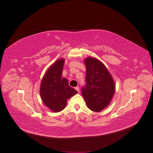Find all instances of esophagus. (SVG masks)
Instances as JSON below:
<instances>
[{
  "instance_id": "34e87169",
  "label": "esophagus",
  "mask_w": 153,
  "mask_h": 153,
  "mask_svg": "<svg viewBox=\"0 0 153 153\" xmlns=\"http://www.w3.org/2000/svg\"><path fill=\"white\" fill-rule=\"evenodd\" d=\"M75 89H76V90L78 91V92H79L80 91V89H79V87H76L75 88Z\"/></svg>"
}]
</instances>
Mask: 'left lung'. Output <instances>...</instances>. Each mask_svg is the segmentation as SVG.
Segmentation results:
<instances>
[{
  "instance_id": "1",
  "label": "left lung",
  "mask_w": 153,
  "mask_h": 153,
  "mask_svg": "<svg viewBox=\"0 0 153 153\" xmlns=\"http://www.w3.org/2000/svg\"><path fill=\"white\" fill-rule=\"evenodd\" d=\"M86 68L85 85L82 94L89 109L100 111L109 105L115 93V83L107 68L99 59L93 57L85 59Z\"/></svg>"
}]
</instances>
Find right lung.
<instances>
[{
    "label": "right lung",
    "mask_w": 153,
    "mask_h": 153,
    "mask_svg": "<svg viewBox=\"0 0 153 153\" xmlns=\"http://www.w3.org/2000/svg\"><path fill=\"white\" fill-rule=\"evenodd\" d=\"M65 60L61 58L56 61L47 69L40 86V95L43 103L54 112L65 108L67 99L77 94V91L70 87L68 80L62 79Z\"/></svg>",
    "instance_id": "add662e5"
}]
</instances>
